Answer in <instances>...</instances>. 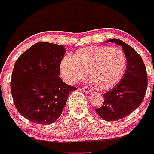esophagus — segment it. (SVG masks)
Wrapping results in <instances>:
<instances>
[{
  "label": "esophagus",
  "instance_id": "1",
  "mask_svg": "<svg viewBox=\"0 0 154 154\" xmlns=\"http://www.w3.org/2000/svg\"><path fill=\"white\" fill-rule=\"evenodd\" d=\"M81 88H82V90H83V91H84V92H86V93H89V92H91V89H90L89 87L84 86L82 87Z\"/></svg>",
  "mask_w": 154,
  "mask_h": 154
}]
</instances>
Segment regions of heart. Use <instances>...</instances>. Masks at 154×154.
<instances>
[{
	"instance_id": "obj_1",
	"label": "heart",
	"mask_w": 154,
	"mask_h": 154,
	"mask_svg": "<svg viewBox=\"0 0 154 154\" xmlns=\"http://www.w3.org/2000/svg\"><path fill=\"white\" fill-rule=\"evenodd\" d=\"M127 68L124 52L109 46L94 45L78 50L73 57L66 55L60 63L65 81L74 84L84 80L89 74L91 83L101 90L116 86Z\"/></svg>"
}]
</instances>
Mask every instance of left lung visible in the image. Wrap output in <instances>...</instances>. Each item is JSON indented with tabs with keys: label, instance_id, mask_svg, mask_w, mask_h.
Instances as JSON below:
<instances>
[{
	"label": "left lung",
	"instance_id": "1",
	"mask_svg": "<svg viewBox=\"0 0 154 154\" xmlns=\"http://www.w3.org/2000/svg\"><path fill=\"white\" fill-rule=\"evenodd\" d=\"M106 42H115L122 46L127 63L120 83L103 94V106L95 109L103 120L112 122L124 119L140 106L147 90V76L142 57L133 48L116 38Z\"/></svg>",
	"mask_w": 154,
	"mask_h": 154
}]
</instances>
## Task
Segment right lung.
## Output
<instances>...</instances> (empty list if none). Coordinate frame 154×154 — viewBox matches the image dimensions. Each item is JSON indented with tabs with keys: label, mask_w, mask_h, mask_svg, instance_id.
Listing matches in <instances>:
<instances>
[{
	"label": "right lung",
	"mask_w": 154,
	"mask_h": 154,
	"mask_svg": "<svg viewBox=\"0 0 154 154\" xmlns=\"http://www.w3.org/2000/svg\"><path fill=\"white\" fill-rule=\"evenodd\" d=\"M63 45L42 42L33 45L15 62L10 82L18 112L30 122L52 124L61 116L68 95L77 89L61 80Z\"/></svg>",
	"instance_id": "right-lung-1"
}]
</instances>
